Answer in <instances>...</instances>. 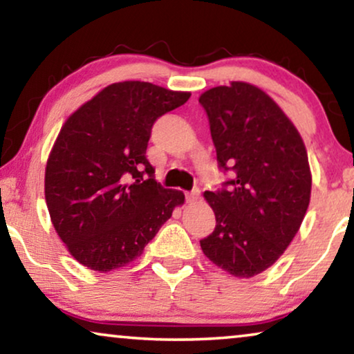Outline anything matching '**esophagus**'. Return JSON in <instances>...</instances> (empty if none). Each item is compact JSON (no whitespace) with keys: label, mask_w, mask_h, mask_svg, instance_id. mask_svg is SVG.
Masks as SVG:
<instances>
[{"label":"esophagus","mask_w":354,"mask_h":354,"mask_svg":"<svg viewBox=\"0 0 354 354\" xmlns=\"http://www.w3.org/2000/svg\"><path fill=\"white\" fill-rule=\"evenodd\" d=\"M200 195H201L200 188H193L192 192H187L185 193V200H187V203H195V201H198V198H200Z\"/></svg>","instance_id":"obj_1"}]
</instances>
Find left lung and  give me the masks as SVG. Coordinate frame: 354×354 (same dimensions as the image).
I'll return each instance as SVG.
<instances>
[{
    "label": "left lung",
    "instance_id": "8db88e82",
    "mask_svg": "<svg viewBox=\"0 0 354 354\" xmlns=\"http://www.w3.org/2000/svg\"><path fill=\"white\" fill-rule=\"evenodd\" d=\"M217 164L232 178L205 192L216 229L203 253L234 277L270 268L297 235L311 196V171L298 130L258 86L232 82L200 96Z\"/></svg>",
    "mask_w": 354,
    "mask_h": 354
}]
</instances>
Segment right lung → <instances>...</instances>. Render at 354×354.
Wrapping results in <instances>:
<instances>
[{"label": "right lung", "instance_id": "right-lung-1", "mask_svg": "<svg viewBox=\"0 0 354 354\" xmlns=\"http://www.w3.org/2000/svg\"><path fill=\"white\" fill-rule=\"evenodd\" d=\"M190 93L149 82H119L75 111L48 158L45 198L71 254L98 272L124 268L183 205L147 159L151 129Z\"/></svg>", "mask_w": 354, "mask_h": 354}]
</instances>
